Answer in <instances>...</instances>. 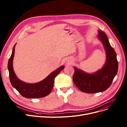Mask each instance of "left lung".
Segmentation results:
<instances>
[{
	"label": "left lung",
	"mask_w": 127,
	"mask_h": 127,
	"mask_svg": "<svg viewBox=\"0 0 127 127\" xmlns=\"http://www.w3.org/2000/svg\"><path fill=\"white\" fill-rule=\"evenodd\" d=\"M99 39L101 41L106 52V61L102 68L94 74H89L77 67L72 80L77 87L86 93L102 92L107 90L116 75L118 63L116 53L110 45L104 32L98 30Z\"/></svg>",
	"instance_id": "left-lung-1"
}]
</instances>
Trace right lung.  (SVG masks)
<instances>
[{
    "label": "right lung",
    "mask_w": 127,
    "mask_h": 127,
    "mask_svg": "<svg viewBox=\"0 0 127 127\" xmlns=\"http://www.w3.org/2000/svg\"><path fill=\"white\" fill-rule=\"evenodd\" d=\"M15 45L13 47L12 55L8 64L10 80L12 86L20 94L26 98H38L48 95L52 90L55 78L65 67L64 66H60L39 82L30 84L23 82L16 77L13 67V60L14 56Z\"/></svg>",
    "instance_id": "obj_1"
}]
</instances>
